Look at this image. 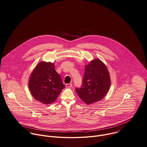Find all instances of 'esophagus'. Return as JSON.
Instances as JSON below:
<instances>
[{"label": "esophagus", "mask_w": 147, "mask_h": 147, "mask_svg": "<svg viewBox=\"0 0 147 147\" xmlns=\"http://www.w3.org/2000/svg\"><path fill=\"white\" fill-rule=\"evenodd\" d=\"M71 86H72V84H71V83L66 84V87H67V88H70Z\"/></svg>", "instance_id": "obj_1"}]
</instances>
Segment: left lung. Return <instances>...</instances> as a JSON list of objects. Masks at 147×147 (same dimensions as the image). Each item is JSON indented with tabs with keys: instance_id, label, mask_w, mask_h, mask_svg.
Wrapping results in <instances>:
<instances>
[{
	"instance_id": "left-lung-1",
	"label": "left lung",
	"mask_w": 147,
	"mask_h": 147,
	"mask_svg": "<svg viewBox=\"0 0 147 147\" xmlns=\"http://www.w3.org/2000/svg\"><path fill=\"white\" fill-rule=\"evenodd\" d=\"M82 86L76 91L86 104L101 100L111 87L109 73L105 65L100 59L92 60L85 66Z\"/></svg>"
}]
</instances>
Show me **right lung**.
Here are the masks:
<instances>
[{
  "label": "right lung",
  "mask_w": 147,
  "mask_h": 147,
  "mask_svg": "<svg viewBox=\"0 0 147 147\" xmlns=\"http://www.w3.org/2000/svg\"><path fill=\"white\" fill-rule=\"evenodd\" d=\"M54 67V63L50 62H39L31 73L28 81V88L32 97L46 105L54 102L65 88Z\"/></svg>",
  "instance_id": "add662e5"
}]
</instances>
